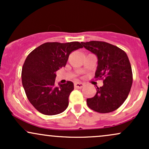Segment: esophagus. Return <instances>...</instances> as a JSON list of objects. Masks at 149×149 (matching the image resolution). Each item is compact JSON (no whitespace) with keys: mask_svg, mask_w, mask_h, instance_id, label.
<instances>
[{"mask_svg":"<svg viewBox=\"0 0 149 149\" xmlns=\"http://www.w3.org/2000/svg\"><path fill=\"white\" fill-rule=\"evenodd\" d=\"M84 85H85L84 83H74L75 88H76L81 89L84 87Z\"/></svg>","mask_w":149,"mask_h":149,"instance_id":"obj_1","label":"esophagus"}]
</instances>
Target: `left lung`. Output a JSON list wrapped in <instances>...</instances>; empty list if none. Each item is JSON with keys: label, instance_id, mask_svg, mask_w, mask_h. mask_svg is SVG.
Masks as SVG:
<instances>
[{"label": "left lung", "instance_id": "1", "mask_svg": "<svg viewBox=\"0 0 149 149\" xmlns=\"http://www.w3.org/2000/svg\"><path fill=\"white\" fill-rule=\"evenodd\" d=\"M81 43L97 56L95 78L103 80L104 83L100 88L97 86L96 95L87 99V104L92 110L101 113L113 111L123 104L132 85V71L127 54L107 42L92 40Z\"/></svg>", "mask_w": 149, "mask_h": 149}]
</instances>
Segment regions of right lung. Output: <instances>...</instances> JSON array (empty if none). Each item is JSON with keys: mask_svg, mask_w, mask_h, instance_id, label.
<instances>
[{"mask_svg": "<svg viewBox=\"0 0 149 149\" xmlns=\"http://www.w3.org/2000/svg\"><path fill=\"white\" fill-rule=\"evenodd\" d=\"M79 42H45L27 56L22 70L23 88L30 103L44 115H57L69 105L73 83L55 85L56 71L64 67L73 51L82 48Z\"/></svg>", "mask_w": 149, "mask_h": 149, "instance_id": "1", "label": "right lung"}]
</instances>
